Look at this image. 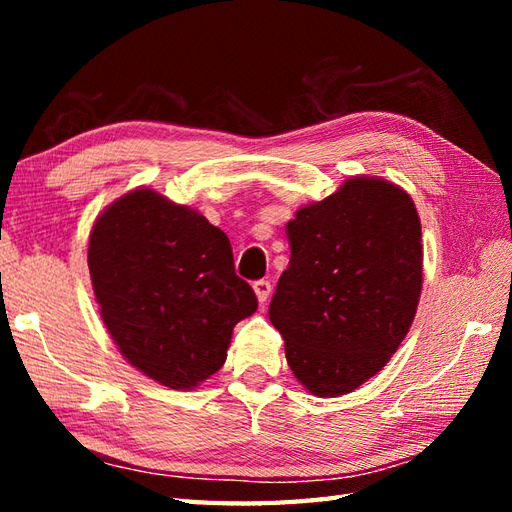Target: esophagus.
Returning a JSON list of instances; mask_svg holds the SVG:
<instances>
[{
  "instance_id": "1",
  "label": "esophagus",
  "mask_w": 512,
  "mask_h": 512,
  "mask_svg": "<svg viewBox=\"0 0 512 512\" xmlns=\"http://www.w3.org/2000/svg\"><path fill=\"white\" fill-rule=\"evenodd\" d=\"M253 290H255L259 303H264V301H268L270 292H273V286H270L268 279H259V281H255V284H253Z\"/></svg>"
}]
</instances>
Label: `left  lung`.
I'll return each instance as SVG.
<instances>
[{
    "label": "left lung",
    "mask_w": 512,
    "mask_h": 512,
    "mask_svg": "<svg viewBox=\"0 0 512 512\" xmlns=\"http://www.w3.org/2000/svg\"><path fill=\"white\" fill-rule=\"evenodd\" d=\"M290 262L268 317L310 394H350L405 339L422 290V233L411 195L356 176L286 226Z\"/></svg>",
    "instance_id": "obj_1"
}]
</instances>
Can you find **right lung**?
I'll return each instance as SVG.
<instances>
[{"label":"right lung","mask_w":512,"mask_h":512,"mask_svg":"<svg viewBox=\"0 0 512 512\" xmlns=\"http://www.w3.org/2000/svg\"><path fill=\"white\" fill-rule=\"evenodd\" d=\"M88 266L118 350L169 389L213 376L233 328L257 310L226 233L154 189L129 191L96 217Z\"/></svg>","instance_id":"add662e5"}]
</instances>
